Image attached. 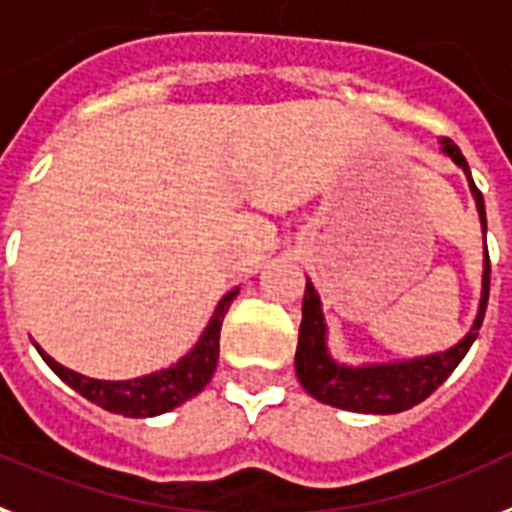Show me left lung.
I'll return each instance as SVG.
<instances>
[{"instance_id":"left-lung-1","label":"left lung","mask_w":512,"mask_h":512,"mask_svg":"<svg viewBox=\"0 0 512 512\" xmlns=\"http://www.w3.org/2000/svg\"><path fill=\"white\" fill-rule=\"evenodd\" d=\"M442 154H447L466 172L471 193L476 198L481 227L487 232V211H484V196L476 188L466 156L460 154L450 138H442ZM489 301V251H484V277H481V303L476 322L458 345L432 356L408 358L395 363H366V366H345L329 356L327 350V324H324L322 301L311 282H306L303 293V319L298 332V350H295V371L303 390L319 403L335 405L342 411L353 413H400L408 411L421 400H426L455 371L468 348L479 337V327L484 322V311Z\"/></svg>"}]
</instances>
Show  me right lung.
<instances>
[{
  "mask_svg": "<svg viewBox=\"0 0 512 512\" xmlns=\"http://www.w3.org/2000/svg\"><path fill=\"white\" fill-rule=\"evenodd\" d=\"M238 295V287L230 290V293L219 301V306L214 308V316L206 324L204 335L196 342V348L190 350L188 356H183L175 366L162 371H154V374H146V377L128 379V382H104V379H91L83 377L78 371L65 369L62 363L54 361L52 356H46L44 350H36L41 353V358L46 361V366L57 374L65 384H70L78 395H83L86 400L96 403L99 408L109 413H120V416L128 418H149L159 416V413H167L177 405H183L185 400L196 398L198 392L204 390L209 384L211 374L217 369L219 361V332H222V319H225L227 308L235 301Z\"/></svg>",
  "mask_w": 512,
  "mask_h": 512,
  "instance_id": "1",
  "label": "right lung"
}]
</instances>
